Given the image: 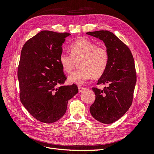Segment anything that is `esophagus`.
Listing matches in <instances>:
<instances>
[{"mask_svg":"<svg viewBox=\"0 0 154 154\" xmlns=\"http://www.w3.org/2000/svg\"><path fill=\"white\" fill-rule=\"evenodd\" d=\"M78 88L79 92H82L83 90L85 89V88H84V87H81V86H78Z\"/></svg>","mask_w":154,"mask_h":154,"instance_id":"1","label":"esophagus"}]
</instances>
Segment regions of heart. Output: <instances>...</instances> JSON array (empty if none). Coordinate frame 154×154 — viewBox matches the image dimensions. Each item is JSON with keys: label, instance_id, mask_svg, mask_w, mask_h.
Returning <instances> with one entry per match:
<instances>
[{"label": "heart", "instance_id": "heart-1", "mask_svg": "<svg viewBox=\"0 0 154 154\" xmlns=\"http://www.w3.org/2000/svg\"><path fill=\"white\" fill-rule=\"evenodd\" d=\"M71 55L62 53L59 62L66 73H71L76 62L80 63V70L72 72L69 76V82L78 85H83L92 76L101 77L106 71L109 61L107 49L85 38L76 40L69 46Z\"/></svg>", "mask_w": 154, "mask_h": 154}]
</instances>
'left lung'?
<instances>
[{"instance_id":"8db88e82","label":"left lung","mask_w":154,"mask_h":154,"mask_svg":"<svg viewBox=\"0 0 154 154\" xmlns=\"http://www.w3.org/2000/svg\"><path fill=\"white\" fill-rule=\"evenodd\" d=\"M86 34L103 41L109 52L108 66L97 81V85L109 86L103 90L92 88L96 99L90 112L97 122L110 124L122 118L132 105L136 83L134 58L127 46L110 31L101 30Z\"/></svg>"}]
</instances>
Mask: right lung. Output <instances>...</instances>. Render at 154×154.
Here are the masks:
<instances>
[{"instance_id":"add662e5","label":"right lung","mask_w":154,"mask_h":154,"mask_svg":"<svg viewBox=\"0 0 154 154\" xmlns=\"http://www.w3.org/2000/svg\"><path fill=\"white\" fill-rule=\"evenodd\" d=\"M68 32L42 31L27 40L18 68L20 99L40 122L53 123L66 112L68 101L78 92L75 84L63 85L66 77L59 58Z\"/></svg>"}]
</instances>
